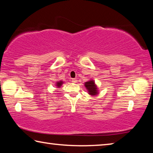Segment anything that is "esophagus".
<instances>
[{"label": "esophagus", "instance_id": "1", "mask_svg": "<svg viewBox=\"0 0 153 153\" xmlns=\"http://www.w3.org/2000/svg\"><path fill=\"white\" fill-rule=\"evenodd\" d=\"M71 82L73 83H76L77 82V80L76 78H73V79H71Z\"/></svg>", "mask_w": 153, "mask_h": 153}]
</instances>
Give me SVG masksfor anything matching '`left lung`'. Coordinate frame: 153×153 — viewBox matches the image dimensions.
Returning a JSON list of instances; mask_svg holds the SVG:
<instances>
[{
  "label": "left lung",
  "mask_w": 153,
  "mask_h": 153,
  "mask_svg": "<svg viewBox=\"0 0 153 153\" xmlns=\"http://www.w3.org/2000/svg\"><path fill=\"white\" fill-rule=\"evenodd\" d=\"M85 86L89 91V94L91 95H96L97 94V88L96 87L94 81H90L85 83Z\"/></svg>",
  "instance_id": "obj_1"
}]
</instances>
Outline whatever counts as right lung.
<instances>
[{"label": "right lung", "instance_id": "obj_1", "mask_svg": "<svg viewBox=\"0 0 153 153\" xmlns=\"http://www.w3.org/2000/svg\"><path fill=\"white\" fill-rule=\"evenodd\" d=\"M62 84H63V82H59L56 83V86H57V87H60V86H61Z\"/></svg>", "mask_w": 153, "mask_h": 153}]
</instances>
